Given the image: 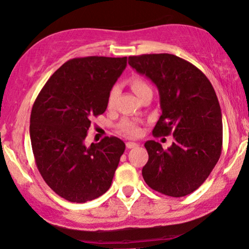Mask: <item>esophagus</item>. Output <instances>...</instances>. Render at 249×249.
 <instances>
[{"label":"esophagus","mask_w":249,"mask_h":249,"mask_svg":"<svg viewBox=\"0 0 249 249\" xmlns=\"http://www.w3.org/2000/svg\"><path fill=\"white\" fill-rule=\"evenodd\" d=\"M125 146H127L128 149H133V148H136V146H139V144L135 142H127L125 143Z\"/></svg>","instance_id":"1"}]
</instances>
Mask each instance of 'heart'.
<instances>
[{
  "label": "heart",
  "instance_id": "b5f03b06",
  "mask_svg": "<svg viewBox=\"0 0 249 249\" xmlns=\"http://www.w3.org/2000/svg\"><path fill=\"white\" fill-rule=\"evenodd\" d=\"M130 88L131 90L135 92V94H136L137 97L142 96L145 91L151 90L148 83L140 77H134L131 79ZM116 94H118V89L116 88L112 89L108 94V99H107V105H108V107L113 106V104H114V100L116 98ZM119 129L121 133H124V135H128V136H139L141 134V128L139 127V124H137L136 122L130 121V120H124V121L119 124Z\"/></svg>",
  "mask_w": 249,
  "mask_h": 249
}]
</instances>
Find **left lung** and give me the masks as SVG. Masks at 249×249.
<instances>
[{
    "instance_id": "8db88e82",
    "label": "left lung",
    "mask_w": 249,
    "mask_h": 249,
    "mask_svg": "<svg viewBox=\"0 0 249 249\" xmlns=\"http://www.w3.org/2000/svg\"><path fill=\"white\" fill-rule=\"evenodd\" d=\"M128 63L159 91L161 115L152 134L174 137L166 150L146 141L149 160L143 179L164 195H188L207 180L222 153V110L216 92L201 70L177 55L143 54L129 56Z\"/></svg>"
}]
</instances>
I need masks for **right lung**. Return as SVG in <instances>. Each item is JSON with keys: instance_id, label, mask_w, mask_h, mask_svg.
<instances>
[{"instance_id": "obj_1", "label": "right lung", "mask_w": 249, "mask_h": 249, "mask_svg": "<svg viewBox=\"0 0 249 249\" xmlns=\"http://www.w3.org/2000/svg\"><path fill=\"white\" fill-rule=\"evenodd\" d=\"M127 57L87 56L67 61L33 104L30 137L45 182L69 202L84 203L112 185L125 145L115 136L84 144L93 116L103 114Z\"/></svg>"}]
</instances>
